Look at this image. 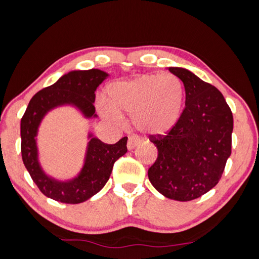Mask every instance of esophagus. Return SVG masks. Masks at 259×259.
<instances>
[{"instance_id":"esophagus-1","label":"esophagus","mask_w":259,"mask_h":259,"mask_svg":"<svg viewBox=\"0 0 259 259\" xmlns=\"http://www.w3.org/2000/svg\"><path fill=\"white\" fill-rule=\"evenodd\" d=\"M139 145H140V139L138 138V137H136V136L129 137L128 144H126V147H128V150H133V149H135L137 146H139Z\"/></svg>"}]
</instances>
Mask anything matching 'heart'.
Here are the masks:
<instances>
[{
  "instance_id": "1",
  "label": "heart",
  "mask_w": 259,
  "mask_h": 259,
  "mask_svg": "<svg viewBox=\"0 0 259 259\" xmlns=\"http://www.w3.org/2000/svg\"><path fill=\"white\" fill-rule=\"evenodd\" d=\"M108 97L97 99L98 111L108 122L121 125L122 114H128L141 134L164 136L179 122L185 87L174 74L145 73L110 84Z\"/></svg>"
}]
</instances>
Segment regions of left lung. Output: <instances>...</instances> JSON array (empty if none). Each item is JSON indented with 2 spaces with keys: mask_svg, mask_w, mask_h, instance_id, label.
Here are the masks:
<instances>
[{
  "mask_svg": "<svg viewBox=\"0 0 259 259\" xmlns=\"http://www.w3.org/2000/svg\"><path fill=\"white\" fill-rule=\"evenodd\" d=\"M168 70L183 81L185 109L166 137H152L158 149L148 177L169 199L189 201L218 184L232 153V110L217 88L180 67Z\"/></svg>",
  "mask_w": 259,
  "mask_h": 259,
  "instance_id": "left-lung-1",
  "label": "left lung"
}]
</instances>
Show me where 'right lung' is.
Instances as JSON below:
<instances>
[{"mask_svg":"<svg viewBox=\"0 0 259 259\" xmlns=\"http://www.w3.org/2000/svg\"><path fill=\"white\" fill-rule=\"evenodd\" d=\"M109 74L98 69L73 70L63 74L56 83L35 93L21 120V152L31 178L43 195L64 203H80L100 191L112 172L114 162L126 152V140L107 145L88 133L83 164L74 177L61 180L42 168L38 158V128L46 115L60 107H72L85 119L98 118L96 90Z\"/></svg>","mask_w":259,"mask_h":259,"instance_id":"1","label":"right lung"}]
</instances>
